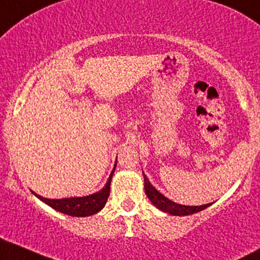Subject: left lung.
Wrapping results in <instances>:
<instances>
[{
    "label": "left lung",
    "mask_w": 260,
    "mask_h": 260,
    "mask_svg": "<svg viewBox=\"0 0 260 260\" xmlns=\"http://www.w3.org/2000/svg\"><path fill=\"white\" fill-rule=\"evenodd\" d=\"M144 190L145 193H147L148 199L150 200V202L159 209L162 212H168L173 216H187V215H192V213L200 212V211L205 210L206 207L211 206V204H206L202 205V206H184V205H179L175 204V202L169 200L168 198H165L162 193L159 192L155 187L150 184V181L148 180L147 176L144 175Z\"/></svg>",
    "instance_id": "left-lung-1"
}]
</instances>
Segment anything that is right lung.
<instances>
[{"label":"right lung","instance_id":"add662e5","mask_svg":"<svg viewBox=\"0 0 260 260\" xmlns=\"http://www.w3.org/2000/svg\"><path fill=\"white\" fill-rule=\"evenodd\" d=\"M115 168H113L112 173H111L110 178L104 186V189L98 191V192L92 193L88 196H82V198H68V199H45L41 195H37L33 192L39 200L49 205L54 210L59 211V212L65 213V215L74 216V217H86L98 213L101 211L106 205V201L110 196V185L112 180V175L115 173Z\"/></svg>","mask_w":260,"mask_h":260}]
</instances>
